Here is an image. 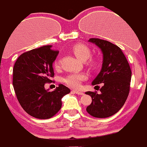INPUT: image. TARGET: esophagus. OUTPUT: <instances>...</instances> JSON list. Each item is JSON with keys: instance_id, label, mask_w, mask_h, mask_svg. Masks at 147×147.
Instances as JSON below:
<instances>
[{"instance_id": "obj_1", "label": "esophagus", "mask_w": 147, "mask_h": 147, "mask_svg": "<svg viewBox=\"0 0 147 147\" xmlns=\"http://www.w3.org/2000/svg\"><path fill=\"white\" fill-rule=\"evenodd\" d=\"M71 92H73V93H76V94H79V95H82V94H84V93H83L82 92L78 91V90H72Z\"/></svg>"}]
</instances>
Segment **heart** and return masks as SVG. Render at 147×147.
Wrapping results in <instances>:
<instances>
[{"label":"heart","instance_id":"heart-1","mask_svg":"<svg viewBox=\"0 0 147 147\" xmlns=\"http://www.w3.org/2000/svg\"><path fill=\"white\" fill-rule=\"evenodd\" d=\"M71 51H72V53L75 54L76 57L79 59L82 60V61H85L91 56V50H90V49L86 45H84L82 43H77V44L74 45L73 47H71ZM96 61L94 59H92V58H90L86 61V65L90 67H94L96 65ZM59 60L56 59L54 62V66H55V68L58 69V68H59ZM85 78V74L70 73L69 75H67L66 76H65L63 79H62V82L69 87L77 88L80 86L82 81L84 80Z\"/></svg>","mask_w":147,"mask_h":147}]
</instances>
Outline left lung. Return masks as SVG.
<instances>
[{
	"label": "left lung",
	"instance_id": "1",
	"mask_svg": "<svg viewBox=\"0 0 147 147\" xmlns=\"http://www.w3.org/2000/svg\"><path fill=\"white\" fill-rule=\"evenodd\" d=\"M103 53L102 69L92 85L102 83L100 94L97 92H86L92 101L86 111L98 118H106L114 115L123 107L130 92L131 69L121 49L109 41L91 38Z\"/></svg>",
	"mask_w": 147,
	"mask_h": 147
}]
</instances>
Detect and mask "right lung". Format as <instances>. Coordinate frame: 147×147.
<instances>
[{
    "mask_svg": "<svg viewBox=\"0 0 147 147\" xmlns=\"http://www.w3.org/2000/svg\"><path fill=\"white\" fill-rule=\"evenodd\" d=\"M52 46H43L20 55L13 69V85L23 109L38 119H49L62 107V98L70 89L59 85L55 91L45 89L46 83L53 82V63L59 51Z\"/></svg>",
    "mask_w": 147,
    "mask_h": 147,
    "instance_id": "right-lung-1",
    "label": "right lung"
}]
</instances>
